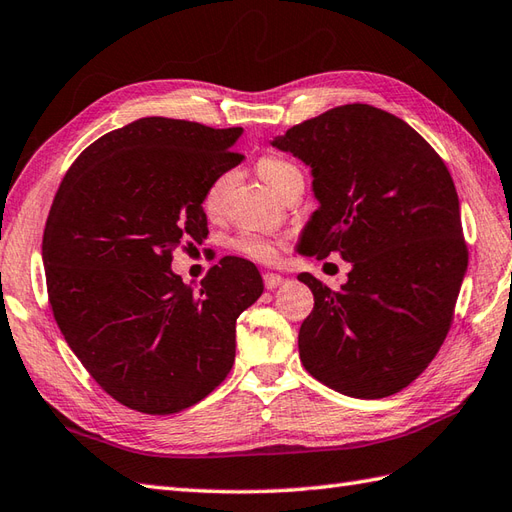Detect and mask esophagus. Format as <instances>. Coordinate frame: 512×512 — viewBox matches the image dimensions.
<instances>
[{"instance_id": "34e87169", "label": "esophagus", "mask_w": 512, "mask_h": 512, "mask_svg": "<svg viewBox=\"0 0 512 512\" xmlns=\"http://www.w3.org/2000/svg\"><path fill=\"white\" fill-rule=\"evenodd\" d=\"M283 283H285V279L281 275H275V272H266V275H264V285L268 290H275Z\"/></svg>"}]
</instances>
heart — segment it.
<instances>
[{
    "instance_id": "heart-1",
    "label": "heart",
    "mask_w": 512,
    "mask_h": 512,
    "mask_svg": "<svg viewBox=\"0 0 512 512\" xmlns=\"http://www.w3.org/2000/svg\"><path fill=\"white\" fill-rule=\"evenodd\" d=\"M257 172L261 176V181H264L272 189V192H279V187L285 181H288L290 176L301 174V170L296 168L294 163L279 159V157H270V154L264 159H259ZM231 183H233V174L224 172L207 187L205 200H202V207H205V211L216 213L222 207V200H224V196H227ZM235 248L242 255L251 257L255 261H272L279 253V244L275 240H270V237H264V235H242V237H237Z\"/></svg>"
}]
</instances>
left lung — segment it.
<instances>
[{
  "instance_id": "8db88e82",
  "label": "left lung",
  "mask_w": 512,
  "mask_h": 512,
  "mask_svg": "<svg viewBox=\"0 0 512 512\" xmlns=\"http://www.w3.org/2000/svg\"><path fill=\"white\" fill-rule=\"evenodd\" d=\"M312 168L320 207L305 255L351 261L336 292L310 272L314 310L299 331L305 371L355 399L417 379L441 349L467 272L460 202L443 159L399 117L344 104L275 137Z\"/></svg>"
}]
</instances>
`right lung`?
<instances>
[{
  "mask_svg": "<svg viewBox=\"0 0 512 512\" xmlns=\"http://www.w3.org/2000/svg\"><path fill=\"white\" fill-rule=\"evenodd\" d=\"M242 128L141 117L71 163L43 231L58 329L104 392L144 414H174L218 388L235 360V320L259 270L222 257L200 290L172 272L207 237V187L244 157Z\"/></svg>",
  "mask_w": 512,
  "mask_h": 512,
  "instance_id": "obj_1",
  "label": "right lung"
}]
</instances>
